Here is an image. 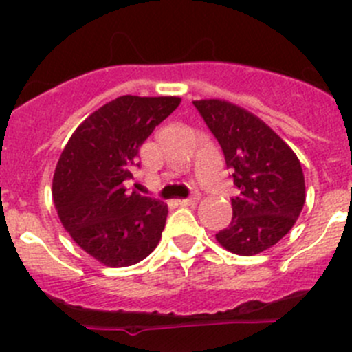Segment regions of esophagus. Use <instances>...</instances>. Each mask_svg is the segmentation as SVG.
Returning <instances> with one entry per match:
<instances>
[{"instance_id": "obj_1", "label": "esophagus", "mask_w": 352, "mask_h": 352, "mask_svg": "<svg viewBox=\"0 0 352 352\" xmlns=\"http://www.w3.org/2000/svg\"><path fill=\"white\" fill-rule=\"evenodd\" d=\"M199 194H194L192 197H189V199H182V201H179V204L180 206H192V204H197L199 202Z\"/></svg>"}]
</instances>
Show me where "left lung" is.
<instances>
[{
    "label": "left lung",
    "instance_id": "8db88e82",
    "mask_svg": "<svg viewBox=\"0 0 352 352\" xmlns=\"http://www.w3.org/2000/svg\"><path fill=\"white\" fill-rule=\"evenodd\" d=\"M233 168L239 194L233 218L216 240L239 255H255L293 228L305 204V177L294 151L264 122L221 98L194 100Z\"/></svg>",
    "mask_w": 352,
    "mask_h": 352
}]
</instances>
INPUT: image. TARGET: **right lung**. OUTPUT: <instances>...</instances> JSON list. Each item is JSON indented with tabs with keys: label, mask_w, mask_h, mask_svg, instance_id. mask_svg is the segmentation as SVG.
Listing matches in <instances>:
<instances>
[{
	"label": "right lung",
	"mask_w": 352,
	"mask_h": 352,
	"mask_svg": "<svg viewBox=\"0 0 352 352\" xmlns=\"http://www.w3.org/2000/svg\"><path fill=\"white\" fill-rule=\"evenodd\" d=\"M180 97L122 95L102 105L71 134L52 177L61 225L107 267H127L155 250L165 202L126 192L141 144L180 105Z\"/></svg>",
	"instance_id": "right-lung-1"
}]
</instances>
